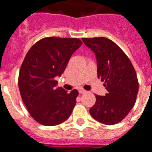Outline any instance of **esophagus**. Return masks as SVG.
<instances>
[{
  "instance_id": "34e87169",
  "label": "esophagus",
  "mask_w": 152,
  "mask_h": 152,
  "mask_svg": "<svg viewBox=\"0 0 152 152\" xmlns=\"http://www.w3.org/2000/svg\"><path fill=\"white\" fill-rule=\"evenodd\" d=\"M78 92H79V94H85L86 91L85 90H83V89H79V90H78Z\"/></svg>"
}]
</instances>
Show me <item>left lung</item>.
<instances>
[{
  "mask_svg": "<svg viewBox=\"0 0 152 152\" xmlns=\"http://www.w3.org/2000/svg\"><path fill=\"white\" fill-rule=\"evenodd\" d=\"M93 51L97 60L98 77L104 81L108 93L95 95V104L90 114L106 125L119 123L135 103L139 91L136 73L128 57L111 40L106 37L82 38Z\"/></svg>",
  "mask_w": 152,
  "mask_h": 152,
  "instance_id": "1",
  "label": "left lung"
}]
</instances>
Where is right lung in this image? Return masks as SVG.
Segmentation results:
<instances>
[{"instance_id": "add662e5", "label": "right lung", "mask_w": 152, "mask_h": 152, "mask_svg": "<svg viewBox=\"0 0 152 152\" xmlns=\"http://www.w3.org/2000/svg\"><path fill=\"white\" fill-rule=\"evenodd\" d=\"M83 45L78 38L45 37L28 50L20 66L18 86L32 117L45 126H56L71 115L78 95L56 87L73 53Z\"/></svg>"}]
</instances>
